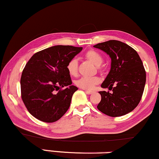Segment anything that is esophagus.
I'll return each instance as SVG.
<instances>
[{
    "mask_svg": "<svg viewBox=\"0 0 159 159\" xmlns=\"http://www.w3.org/2000/svg\"><path fill=\"white\" fill-rule=\"evenodd\" d=\"M84 92H85L86 94H88V95H90L93 93V91H91V90H84Z\"/></svg>",
    "mask_w": 159,
    "mask_h": 159,
    "instance_id": "obj_1",
    "label": "esophagus"
}]
</instances>
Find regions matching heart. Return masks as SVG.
<instances>
[{
    "label": "heart",
    "instance_id": "1",
    "mask_svg": "<svg viewBox=\"0 0 159 159\" xmlns=\"http://www.w3.org/2000/svg\"><path fill=\"white\" fill-rule=\"evenodd\" d=\"M84 57L91 62L93 64L100 69V66L103 63V57L102 55L97 51L90 49L84 54ZM66 69L69 74L71 76H76L78 73V61L77 59L73 58L68 62ZM101 82L100 79L97 77H81L75 81V84L80 88L84 90H91L94 88L95 85L98 84Z\"/></svg>",
    "mask_w": 159,
    "mask_h": 159
}]
</instances>
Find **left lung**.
I'll use <instances>...</instances> for the list:
<instances>
[{
    "instance_id": "1",
    "label": "left lung",
    "mask_w": 159,
    "mask_h": 159,
    "mask_svg": "<svg viewBox=\"0 0 159 159\" xmlns=\"http://www.w3.org/2000/svg\"><path fill=\"white\" fill-rule=\"evenodd\" d=\"M111 58L110 71L101 87L108 88L98 93L102 100L98 110L110 117L122 116L131 112L141 100L146 82L143 62L132 47L117 40L94 45Z\"/></svg>"
}]
</instances>
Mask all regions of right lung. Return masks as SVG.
<instances>
[{"instance_id":"right-lung-1","label":"right lung","mask_w":159,"mask_h":159,"mask_svg":"<svg viewBox=\"0 0 159 159\" xmlns=\"http://www.w3.org/2000/svg\"><path fill=\"white\" fill-rule=\"evenodd\" d=\"M82 50V47L56 45L30 57L22 71L20 85L22 99L34 117L53 123L69 110L78 88L71 84L66 66Z\"/></svg>"}]
</instances>
